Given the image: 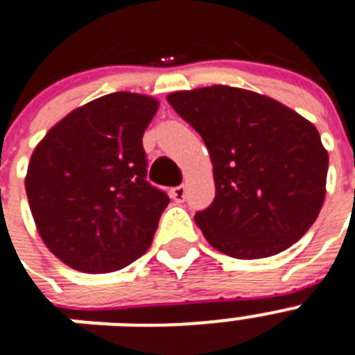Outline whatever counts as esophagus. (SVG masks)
Listing matches in <instances>:
<instances>
[{
  "mask_svg": "<svg viewBox=\"0 0 355 355\" xmlns=\"http://www.w3.org/2000/svg\"><path fill=\"white\" fill-rule=\"evenodd\" d=\"M170 196L174 198L175 202H185V196H187V189L183 185L180 187H174L172 192H170Z\"/></svg>",
  "mask_w": 355,
  "mask_h": 355,
  "instance_id": "esophagus-1",
  "label": "esophagus"
}]
</instances>
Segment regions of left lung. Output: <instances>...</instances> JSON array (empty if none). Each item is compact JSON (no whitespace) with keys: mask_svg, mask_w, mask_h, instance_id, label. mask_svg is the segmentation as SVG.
Masks as SVG:
<instances>
[{"mask_svg":"<svg viewBox=\"0 0 355 355\" xmlns=\"http://www.w3.org/2000/svg\"><path fill=\"white\" fill-rule=\"evenodd\" d=\"M207 146L215 200L194 216L215 250L270 257L304 237L326 196L328 152L298 112L252 90L213 85L166 96Z\"/></svg>","mask_w":355,"mask_h":355,"instance_id":"obj_1","label":"left lung"}]
</instances>
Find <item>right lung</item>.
I'll return each mask as SVG.
<instances>
[{
	"label": "right lung",
	"mask_w": 355,
	"mask_h": 355,
	"mask_svg": "<svg viewBox=\"0 0 355 355\" xmlns=\"http://www.w3.org/2000/svg\"><path fill=\"white\" fill-rule=\"evenodd\" d=\"M159 101L112 92L73 109L35 148L26 192L37 230L73 270H120L146 254L170 198L146 181L144 131Z\"/></svg>",
	"instance_id": "right-lung-1"
}]
</instances>
